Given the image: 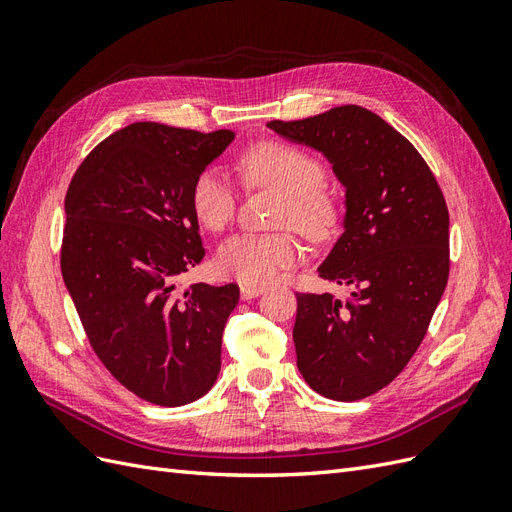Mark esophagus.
I'll return each instance as SVG.
<instances>
[{
  "instance_id": "1",
  "label": "esophagus",
  "mask_w": 512,
  "mask_h": 512,
  "mask_svg": "<svg viewBox=\"0 0 512 512\" xmlns=\"http://www.w3.org/2000/svg\"><path fill=\"white\" fill-rule=\"evenodd\" d=\"M262 286H247V284H243L241 286V299L243 301H250V299H254V297H258V294H262Z\"/></svg>"
}]
</instances>
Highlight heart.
Listing matches in <instances>:
<instances>
[{"mask_svg": "<svg viewBox=\"0 0 512 512\" xmlns=\"http://www.w3.org/2000/svg\"><path fill=\"white\" fill-rule=\"evenodd\" d=\"M237 168L245 183L282 194L275 226L297 228L314 243L329 241L342 224L339 196L322 183V164L305 149L284 141H258L247 147ZM192 209L205 228L224 230L237 211V192L218 168H207L192 185ZM303 258V243L292 230L269 235H237L220 245L215 267L220 275L247 286L271 282L282 269Z\"/></svg>", "mask_w": 512, "mask_h": 512, "instance_id": "b5f03b06", "label": "heart"}]
</instances>
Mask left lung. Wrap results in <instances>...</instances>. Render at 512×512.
Segmentation results:
<instances>
[{
    "label": "left lung",
    "instance_id": "obj_1",
    "mask_svg": "<svg viewBox=\"0 0 512 512\" xmlns=\"http://www.w3.org/2000/svg\"><path fill=\"white\" fill-rule=\"evenodd\" d=\"M322 151L346 188L344 232L318 267L350 299L297 292L292 339L305 382L356 401L391 384L421 346L448 282V209L421 153L363 106L269 121Z\"/></svg>",
    "mask_w": 512,
    "mask_h": 512
}]
</instances>
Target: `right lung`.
<instances>
[{
    "mask_svg": "<svg viewBox=\"0 0 512 512\" xmlns=\"http://www.w3.org/2000/svg\"><path fill=\"white\" fill-rule=\"evenodd\" d=\"M232 138L130 123L70 181L61 275L102 365L149 404H190L220 374L239 286L177 292L175 280L205 258L192 185Z\"/></svg>",
    "mask_w": 512,
    "mask_h": 512,
    "instance_id": "obj_1",
    "label": "right lung"
}]
</instances>
